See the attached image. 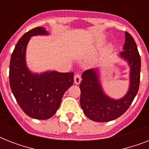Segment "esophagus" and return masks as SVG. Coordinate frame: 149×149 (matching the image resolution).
Instances as JSON below:
<instances>
[{"instance_id": "esophagus-1", "label": "esophagus", "mask_w": 149, "mask_h": 149, "mask_svg": "<svg viewBox=\"0 0 149 149\" xmlns=\"http://www.w3.org/2000/svg\"><path fill=\"white\" fill-rule=\"evenodd\" d=\"M80 82H81V76L79 73H77L74 76V84H79Z\"/></svg>"}]
</instances>
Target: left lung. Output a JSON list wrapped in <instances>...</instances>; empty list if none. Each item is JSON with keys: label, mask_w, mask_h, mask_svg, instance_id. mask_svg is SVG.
Returning <instances> with one entry per match:
<instances>
[{"label": "left lung", "mask_w": 149, "mask_h": 149, "mask_svg": "<svg viewBox=\"0 0 149 149\" xmlns=\"http://www.w3.org/2000/svg\"><path fill=\"white\" fill-rule=\"evenodd\" d=\"M120 56L130 65V86L127 94L120 100H113L104 94L100 85L97 70H88L82 74L79 84L81 91L80 106L84 114L97 122H107L119 118L126 112L134 100L139 89L141 58L134 38L125 32L124 51Z\"/></svg>", "instance_id": "obj_1"}]
</instances>
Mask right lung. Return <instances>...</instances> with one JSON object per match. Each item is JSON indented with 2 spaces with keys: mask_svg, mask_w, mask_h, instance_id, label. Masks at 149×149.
Returning <instances> with one entry per match:
<instances>
[{
  "mask_svg": "<svg viewBox=\"0 0 149 149\" xmlns=\"http://www.w3.org/2000/svg\"><path fill=\"white\" fill-rule=\"evenodd\" d=\"M42 27L24 34L15 45L10 61V86L22 111L31 118L46 120L56 113L65 91L73 84V72L32 74L25 65V50L31 36L47 35Z\"/></svg>",
  "mask_w": 149,
  "mask_h": 149,
  "instance_id": "obj_1",
  "label": "right lung"
}]
</instances>
